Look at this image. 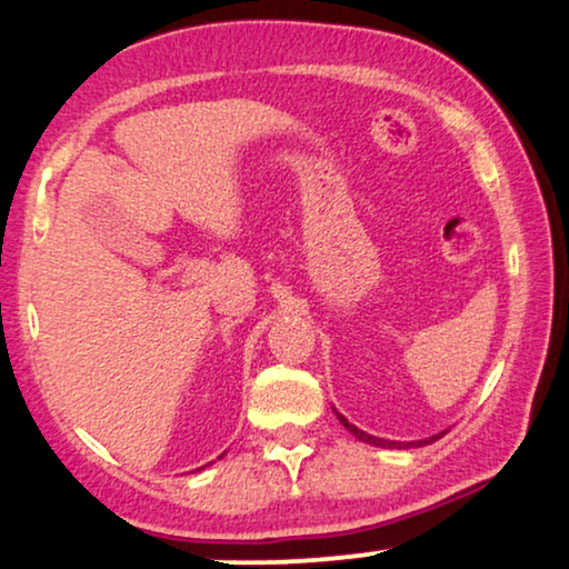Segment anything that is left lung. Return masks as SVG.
Instances as JSON below:
<instances>
[{
    "instance_id": "1",
    "label": "left lung",
    "mask_w": 569,
    "mask_h": 569,
    "mask_svg": "<svg viewBox=\"0 0 569 569\" xmlns=\"http://www.w3.org/2000/svg\"><path fill=\"white\" fill-rule=\"evenodd\" d=\"M333 415H337V419L341 425L347 427L349 432L355 435L357 440H362V442H368V446H376V448H396V450H407V448H422V446H430V442H435L438 438H442V432L440 435H432V438H425V440H411V442H399V440H383V438H376V435H368V432H362V430H357V427L349 422V419L345 417V415H339L337 409H333Z\"/></svg>"
}]
</instances>
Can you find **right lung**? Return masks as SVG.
Wrapping results in <instances>:
<instances>
[{
  "label": "right lung",
  "mask_w": 569,
  "mask_h": 569,
  "mask_svg": "<svg viewBox=\"0 0 569 569\" xmlns=\"http://www.w3.org/2000/svg\"><path fill=\"white\" fill-rule=\"evenodd\" d=\"M220 458H222V456H220ZM201 469H204V466H201Z\"/></svg>",
  "instance_id": "obj_1"
}]
</instances>
